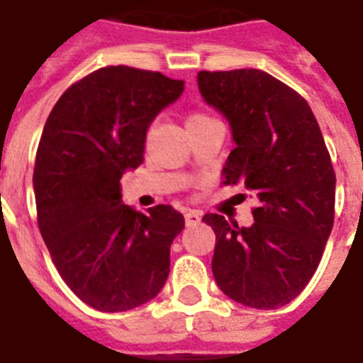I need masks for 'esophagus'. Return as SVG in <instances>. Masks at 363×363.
Instances as JSON below:
<instances>
[{"instance_id": "34e87169", "label": "esophagus", "mask_w": 363, "mask_h": 363, "mask_svg": "<svg viewBox=\"0 0 363 363\" xmlns=\"http://www.w3.org/2000/svg\"><path fill=\"white\" fill-rule=\"evenodd\" d=\"M201 212H196V210H187V212H185V223H187V225H196V223H201Z\"/></svg>"}]
</instances>
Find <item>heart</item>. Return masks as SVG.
<instances>
[{
	"label": "heart",
	"instance_id": "obj_1",
	"mask_svg": "<svg viewBox=\"0 0 363 363\" xmlns=\"http://www.w3.org/2000/svg\"><path fill=\"white\" fill-rule=\"evenodd\" d=\"M202 119H206V117H204V115H191L189 121H187V125H189V123H196V121H202Z\"/></svg>",
	"mask_w": 363,
	"mask_h": 363
}]
</instances>
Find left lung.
<instances>
[{
    "instance_id": "1",
    "label": "left lung",
    "mask_w": 363,
    "mask_h": 363,
    "mask_svg": "<svg viewBox=\"0 0 363 363\" xmlns=\"http://www.w3.org/2000/svg\"><path fill=\"white\" fill-rule=\"evenodd\" d=\"M196 83L231 128L223 184H244L259 201L250 227L202 218L216 233L213 278L246 307H284L313 278L333 227L335 172L324 136L307 100L261 69L201 72Z\"/></svg>"
}]
</instances>
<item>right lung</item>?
<instances>
[{"instance_id":"add662e5","label":"right lung","mask_w":363,"mask_h":363,"mask_svg":"<svg viewBox=\"0 0 363 363\" xmlns=\"http://www.w3.org/2000/svg\"><path fill=\"white\" fill-rule=\"evenodd\" d=\"M184 81L128 66L100 67L72 85L39 140L33 193L41 237L75 296L102 313L151 301L170 272L184 216L170 204H123V174L143 162L151 123Z\"/></svg>"}]
</instances>
